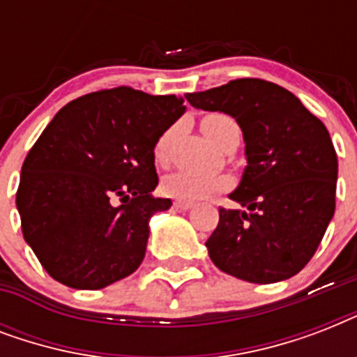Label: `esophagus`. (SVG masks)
<instances>
[{
	"label": "esophagus",
	"instance_id": "34e87169",
	"mask_svg": "<svg viewBox=\"0 0 357 357\" xmlns=\"http://www.w3.org/2000/svg\"><path fill=\"white\" fill-rule=\"evenodd\" d=\"M174 206L178 207V209H183V211H187V209H190V207L195 206V202H190V200H176V202H174Z\"/></svg>",
	"mask_w": 357,
	"mask_h": 357
}]
</instances>
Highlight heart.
<instances>
[{
	"mask_svg": "<svg viewBox=\"0 0 357 357\" xmlns=\"http://www.w3.org/2000/svg\"><path fill=\"white\" fill-rule=\"evenodd\" d=\"M202 131L213 144H220L229 129H238L235 120L224 113H209L200 122ZM172 139V129H168L159 137L155 144V159L159 162L167 161L168 144ZM229 179L222 174L196 172V170H178L170 174L162 181V190L168 196L179 198V200H198L204 196L226 189Z\"/></svg>",
	"mask_w": 357,
	"mask_h": 357,
	"instance_id": "1",
	"label": "heart"
}]
</instances>
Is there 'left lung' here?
Returning <instances> with one entry per match:
<instances>
[{
  "label": "left lung",
  "instance_id": "1",
  "mask_svg": "<svg viewBox=\"0 0 357 357\" xmlns=\"http://www.w3.org/2000/svg\"><path fill=\"white\" fill-rule=\"evenodd\" d=\"M187 102L234 116L246 144L248 167L229 195L246 209H218L206 243L211 261L250 283L298 274L335 211L337 153L326 126L293 92L255 77L192 92Z\"/></svg>",
  "mask_w": 357,
  "mask_h": 357
}]
</instances>
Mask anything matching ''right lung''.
Instances as JSON below:
<instances>
[{"instance_id":"add662e5","label":"right lung","mask_w":357,"mask_h":357,"mask_svg":"<svg viewBox=\"0 0 357 357\" xmlns=\"http://www.w3.org/2000/svg\"><path fill=\"white\" fill-rule=\"evenodd\" d=\"M185 113L178 96L116 86L64 105L22 165V234L44 271L72 289H103L144 259L157 140Z\"/></svg>"}]
</instances>
